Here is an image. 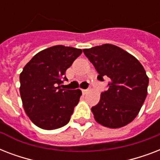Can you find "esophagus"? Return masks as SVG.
Masks as SVG:
<instances>
[{
	"label": "esophagus",
	"instance_id": "obj_1",
	"mask_svg": "<svg viewBox=\"0 0 160 160\" xmlns=\"http://www.w3.org/2000/svg\"><path fill=\"white\" fill-rule=\"evenodd\" d=\"M89 89H87V90H82V92H83V94H86V93L87 92H89Z\"/></svg>",
	"mask_w": 160,
	"mask_h": 160
}]
</instances>
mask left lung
Segmentation results:
<instances>
[{"mask_svg": "<svg viewBox=\"0 0 160 160\" xmlns=\"http://www.w3.org/2000/svg\"><path fill=\"white\" fill-rule=\"evenodd\" d=\"M83 52L104 81L108 90L101 93L100 102L91 108L99 124L112 129L126 125L138 115L147 96L149 78L136 58L123 49L105 44Z\"/></svg>", "mask_w": 160, "mask_h": 160, "instance_id": "left-lung-1", "label": "left lung"}]
</instances>
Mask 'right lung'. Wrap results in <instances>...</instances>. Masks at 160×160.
Segmentation results:
<instances>
[{"mask_svg": "<svg viewBox=\"0 0 160 160\" xmlns=\"http://www.w3.org/2000/svg\"><path fill=\"white\" fill-rule=\"evenodd\" d=\"M80 49L55 46L34 55L20 75V94L25 111L36 126L51 130L69 123L81 90L60 87L65 71L81 55Z\"/></svg>", "mask_w": 160, "mask_h": 160, "instance_id": "add662e5", "label": "right lung"}]
</instances>
